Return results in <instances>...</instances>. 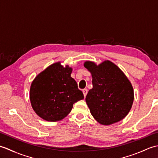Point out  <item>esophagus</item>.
<instances>
[{
  "label": "esophagus",
  "mask_w": 158,
  "mask_h": 158,
  "mask_svg": "<svg viewBox=\"0 0 158 158\" xmlns=\"http://www.w3.org/2000/svg\"><path fill=\"white\" fill-rule=\"evenodd\" d=\"M82 92L83 93V95H84V96L85 97L86 95H87V94H88V89H83L82 90Z\"/></svg>",
  "instance_id": "esophagus-1"
}]
</instances>
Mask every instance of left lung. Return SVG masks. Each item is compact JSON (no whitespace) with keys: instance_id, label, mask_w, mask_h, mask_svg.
I'll use <instances>...</instances> for the list:
<instances>
[{"instance_id":"left-lung-1","label":"left lung","mask_w":158,"mask_h":158,"mask_svg":"<svg viewBox=\"0 0 158 158\" xmlns=\"http://www.w3.org/2000/svg\"><path fill=\"white\" fill-rule=\"evenodd\" d=\"M83 65L92 77L93 88L89 90L85 101L94 118L105 126L123 119L134 101V89L127 77L109 60L98 65L86 61Z\"/></svg>"}]
</instances>
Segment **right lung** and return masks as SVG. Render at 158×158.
I'll use <instances>...</instances> for the list:
<instances>
[{"label":"right lung","instance_id":"obj_1","mask_svg":"<svg viewBox=\"0 0 158 158\" xmlns=\"http://www.w3.org/2000/svg\"><path fill=\"white\" fill-rule=\"evenodd\" d=\"M73 69L56 62L40 73L30 88L33 110L48 122L62 120L69 115L73 104L84 98L75 80L70 77Z\"/></svg>","mask_w":158,"mask_h":158}]
</instances>
